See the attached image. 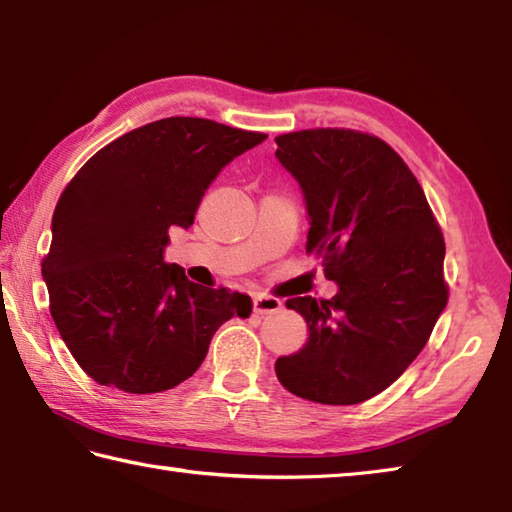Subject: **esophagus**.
Here are the masks:
<instances>
[{
    "label": "esophagus",
    "mask_w": 512,
    "mask_h": 512,
    "mask_svg": "<svg viewBox=\"0 0 512 512\" xmlns=\"http://www.w3.org/2000/svg\"><path fill=\"white\" fill-rule=\"evenodd\" d=\"M283 307V303L274 296H265V294H256L254 296V312L256 314H274Z\"/></svg>",
    "instance_id": "1"
}]
</instances>
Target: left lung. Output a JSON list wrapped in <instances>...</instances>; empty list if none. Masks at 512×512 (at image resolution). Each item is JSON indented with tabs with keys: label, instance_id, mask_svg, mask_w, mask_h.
Instances as JSON below:
<instances>
[{
	"label": "left lung",
	"instance_id": "left-lung-1",
	"mask_svg": "<svg viewBox=\"0 0 512 512\" xmlns=\"http://www.w3.org/2000/svg\"><path fill=\"white\" fill-rule=\"evenodd\" d=\"M276 158L303 191L307 252L336 283L330 301L285 303L305 318L307 343L276 361L296 397L354 406L417 359L448 303L446 245L417 178L383 140L350 129L276 138Z\"/></svg>",
	"mask_w": 512,
	"mask_h": 512
}]
</instances>
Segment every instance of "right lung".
Masks as SVG:
<instances>
[{
    "label": "right lung",
    "mask_w": 512,
    "mask_h": 512,
    "mask_svg": "<svg viewBox=\"0 0 512 512\" xmlns=\"http://www.w3.org/2000/svg\"><path fill=\"white\" fill-rule=\"evenodd\" d=\"M265 133L202 118H165L106 144L57 200L42 276L51 316L100 385L153 394L205 361L211 336L252 298L191 283L165 263L169 229L194 225L200 200Z\"/></svg>",
    "instance_id": "obj_1"
}]
</instances>
